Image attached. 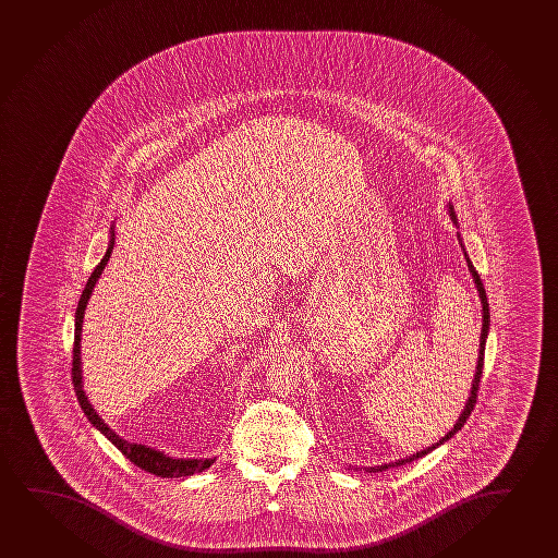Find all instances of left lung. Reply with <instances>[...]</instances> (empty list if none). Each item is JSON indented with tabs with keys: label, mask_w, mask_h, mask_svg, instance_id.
<instances>
[{
	"label": "left lung",
	"mask_w": 558,
	"mask_h": 558,
	"mask_svg": "<svg viewBox=\"0 0 558 558\" xmlns=\"http://www.w3.org/2000/svg\"><path fill=\"white\" fill-rule=\"evenodd\" d=\"M449 215H451L452 220L457 222V218H454V213H452V207L449 205ZM466 263H469L470 272L474 276V283H476L477 291H480V300H482V307H484V324H482V336H480V356H477V372L476 376H474V381H472V391H470V399L466 407H464V411H462L461 416H459V421L454 424V428L447 434V436L441 437L436 445H432V447H426L424 451H418L416 454H411V457H407V459H401V461L389 462V464H381V466H371L368 472H384V470L388 469H399V466H403V464H409V462L416 461V459H422L424 454H428L429 451H434L436 447L445 444L447 439H451L459 429L464 426V422L469 421L470 414L474 411V407H476L477 399V389H480V380H482V371H484V353H485V338H487V330H489V303H487V298H485L484 283L480 280V276H477V270L474 268V265L470 263V258H466Z\"/></svg>",
	"instance_id": "left-lung-1"
}]
</instances>
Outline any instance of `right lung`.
<instances>
[{"label": "right lung", "instance_id": "obj_1", "mask_svg": "<svg viewBox=\"0 0 558 558\" xmlns=\"http://www.w3.org/2000/svg\"><path fill=\"white\" fill-rule=\"evenodd\" d=\"M114 238H111L109 243V250H107L106 257L101 258V263L94 268V272L86 282V288L82 291L81 301H78V307H76V316H74V348H73V384L76 397H78V403H81L82 411L88 416V421L96 426L104 436L111 441V444L119 449V451L129 459L132 464H136L137 469L146 470L149 474L159 477H182V476H194L197 472L209 469L213 464L210 461H203V459H170L162 452L149 449L146 445H134L124 441L121 437L114 434L113 429L107 426L106 422L101 421L97 416V412L92 409V404L88 403V397L82 391V376H81V331H82V318H84V308L88 305L89 295L92 290L96 286L97 278L104 272L107 260L113 253Z\"/></svg>", "mask_w": 558, "mask_h": 558}]
</instances>
